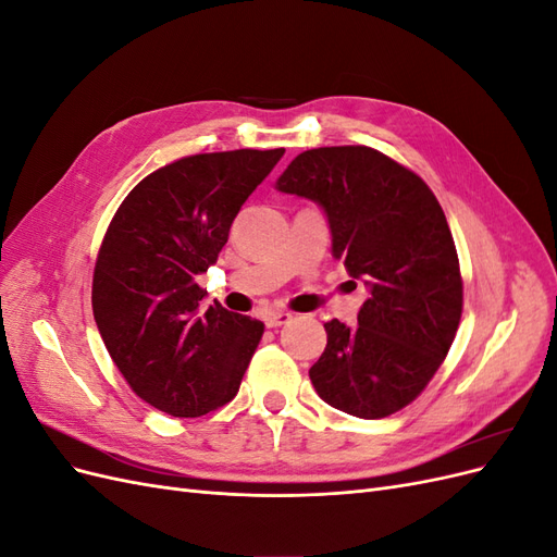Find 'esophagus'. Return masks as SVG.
<instances>
[{"label":"esophagus","instance_id":"obj_1","mask_svg":"<svg viewBox=\"0 0 557 557\" xmlns=\"http://www.w3.org/2000/svg\"><path fill=\"white\" fill-rule=\"evenodd\" d=\"M293 320V313L288 311H272L264 315V325L267 327H281V325H288Z\"/></svg>","mask_w":557,"mask_h":557}]
</instances>
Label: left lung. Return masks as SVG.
Wrapping results in <instances>:
<instances>
[{"label": "left lung", "mask_w": 557, "mask_h": 557, "mask_svg": "<svg viewBox=\"0 0 557 557\" xmlns=\"http://www.w3.org/2000/svg\"><path fill=\"white\" fill-rule=\"evenodd\" d=\"M276 190L323 209L332 256L369 290L358 325L325 323L327 346L309 369L318 397L367 420L407 407L444 362L462 313L440 201L423 178L367 146L305 150Z\"/></svg>", "instance_id": "1"}]
</instances>
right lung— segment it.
<instances>
[{"label":"right lung","instance_id":"obj_1","mask_svg":"<svg viewBox=\"0 0 557 557\" xmlns=\"http://www.w3.org/2000/svg\"><path fill=\"white\" fill-rule=\"evenodd\" d=\"M285 150H227L146 176L99 248L92 313L121 374L146 404L197 418L239 393L264 325L209 305L195 278L218 260L232 221Z\"/></svg>","mask_w":557,"mask_h":557}]
</instances>
